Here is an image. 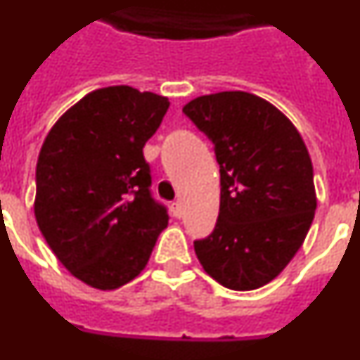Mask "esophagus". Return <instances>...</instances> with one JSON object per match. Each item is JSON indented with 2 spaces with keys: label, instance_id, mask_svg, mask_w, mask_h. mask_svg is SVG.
Here are the masks:
<instances>
[{
  "label": "esophagus",
  "instance_id": "obj_1",
  "mask_svg": "<svg viewBox=\"0 0 360 360\" xmlns=\"http://www.w3.org/2000/svg\"><path fill=\"white\" fill-rule=\"evenodd\" d=\"M171 211H173L174 218H182V214H184L182 203H180V202H173V203H171Z\"/></svg>",
  "mask_w": 360,
  "mask_h": 360
}]
</instances>
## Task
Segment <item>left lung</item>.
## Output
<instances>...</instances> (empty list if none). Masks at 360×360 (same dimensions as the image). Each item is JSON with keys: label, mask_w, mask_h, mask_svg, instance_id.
<instances>
[{"label": "left lung", "mask_w": 360, "mask_h": 360, "mask_svg": "<svg viewBox=\"0 0 360 360\" xmlns=\"http://www.w3.org/2000/svg\"><path fill=\"white\" fill-rule=\"evenodd\" d=\"M182 111L219 164L218 221L195 241L196 256L225 288L256 290L290 263L316 214L307 146L287 115L247 91L202 95Z\"/></svg>", "instance_id": "left-lung-1"}]
</instances>
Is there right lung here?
I'll return each mask as SVG.
<instances>
[{"instance_id": "right-lung-1", "label": "right lung", "mask_w": 360, "mask_h": 360, "mask_svg": "<svg viewBox=\"0 0 360 360\" xmlns=\"http://www.w3.org/2000/svg\"><path fill=\"white\" fill-rule=\"evenodd\" d=\"M167 108L151 91L101 88L59 117L39 151L37 227L70 274L98 290L141 274L167 227L142 153Z\"/></svg>"}]
</instances>
